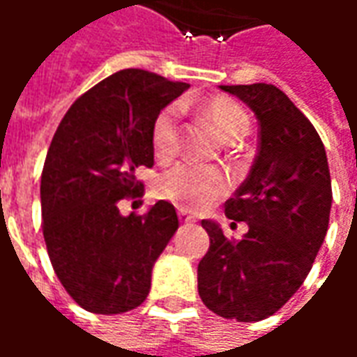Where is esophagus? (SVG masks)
I'll return each instance as SVG.
<instances>
[{
  "instance_id": "1",
  "label": "esophagus",
  "mask_w": 357,
  "mask_h": 357,
  "mask_svg": "<svg viewBox=\"0 0 357 357\" xmlns=\"http://www.w3.org/2000/svg\"><path fill=\"white\" fill-rule=\"evenodd\" d=\"M178 220L183 223H190V221H194V218L186 210H178Z\"/></svg>"
}]
</instances>
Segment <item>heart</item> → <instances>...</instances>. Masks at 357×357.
<instances>
[{
  "instance_id": "b5f03b06",
  "label": "heart",
  "mask_w": 357,
  "mask_h": 357,
  "mask_svg": "<svg viewBox=\"0 0 357 357\" xmlns=\"http://www.w3.org/2000/svg\"><path fill=\"white\" fill-rule=\"evenodd\" d=\"M202 114L223 142H237L249 132V114L227 97H211ZM151 149L157 161H169L178 149V108L161 110L151 126ZM229 183L218 169L181 163L161 174L157 194L183 210H204L227 192Z\"/></svg>"
}]
</instances>
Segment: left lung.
I'll return each mask as SVG.
<instances>
[{"mask_svg":"<svg viewBox=\"0 0 357 357\" xmlns=\"http://www.w3.org/2000/svg\"><path fill=\"white\" fill-rule=\"evenodd\" d=\"M255 112L258 153L247 181L225 202L249 231L229 241L202 220L210 249L198 264V294L223 319H268L301 287L328 229L331 171L323 142L284 91L268 83L220 85Z\"/></svg>","mask_w":357,"mask_h":357,"instance_id":"1","label":"left lung"}]
</instances>
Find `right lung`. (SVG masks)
I'll return each mask as SVG.
<instances>
[{
	"label": "right lung",
	"mask_w": 357,
	"mask_h": 357,
	"mask_svg": "<svg viewBox=\"0 0 357 357\" xmlns=\"http://www.w3.org/2000/svg\"><path fill=\"white\" fill-rule=\"evenodd\" d=\"M144 70H122L81 95L52 137L40 178L43 233L56 276L85 311L118 314L146 301L151 270L178 218L159 200L122 215L137 196V167H153L151 126L188 89Z\"/></svg>",
	"instance_id": "obj_1"
}]
</instances>
